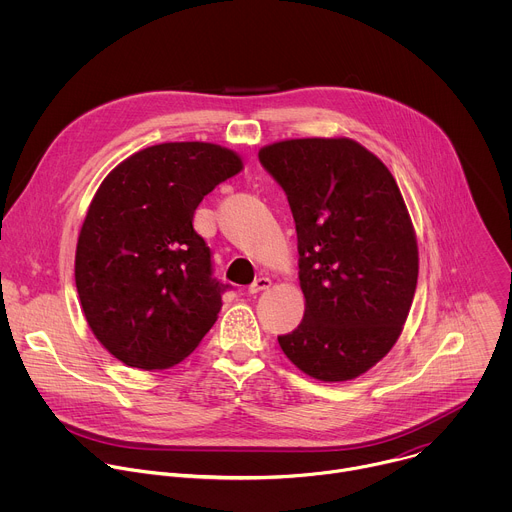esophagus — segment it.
<instances>
[{
	"mask_svg": "<svg viewBox=\"0 0 512 512\" xmlns=\"http://www.w3.org/2000/svg\"><path fill=\"white\" fill-rule=\"evenodd\" d=\"M271 287V279L269 277H259L249 285V294H259V291H265Z\"/></svg>",
	"mask_w": 512,
	"mask_h": 512,
	"instance_id": "34e87169",
	"label": "esophagus"
}]
</instances>
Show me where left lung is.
I'll list each match as a JSON object with an SVG mask.
<instances>
[{"label": "left lung", "mask_w": 512, "mask_h": 512, "mask_svg": "<svg viewBox=\"0 0 512 512\" xmlns=\"http://www.w3.org/2000/svg\"><path fill=\"white\" fill-rule=\"evenodd\" d=\"M298 233L300 326L277 336L306 375L356 379L393 348L415 296L419 253L387 166L348 137L285 139L259 150Z\"/></svg>", "instance_id": "1"}]
</instances>
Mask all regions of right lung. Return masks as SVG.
<instances>
[{"label": "right lung", "instance_id": "1", "mask_svg": "<svg viewBox=\"0 0 512 512\" xmlns=\"http://www.w3.org/2000/svg\"><path fill=\"white\" fill-rule=\"evenodd\" d=\"M243 170L206 141L145 148L101 182L81 227L75 281L95 338L127 367L170 369L212 328L227 285L194 231L202 198Z\"/></svg>", "mask_w": 512, "mask_h": 512}]
</instances>
